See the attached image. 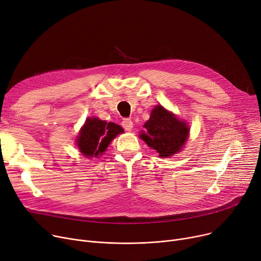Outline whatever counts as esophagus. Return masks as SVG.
Masks as SVG:
<instances>
[{"label": "esophagus", "mask_w": 261, "mask_h": 261, "mask_svg": "<svg viewBox=\"0 0 261 261\" xmlns=\"http://www.w3.org/2000/svg\"><path fill=\"white\" fill-rule=\"evenodd\" d=\"M121 126L123 127V129L127 131H131L133 128V122L130 118H125L121 121Z\"/></svg>", "instance_id": "esophagus-1"}]
</instances>
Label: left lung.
<instances>
[{
  "label": "left lung",
  "instance_id": "obj_1",
  "mask_svg": "<svg viewBox=\"0 0 261 261\" xmlns=\"http://www.w3.org/2000/svg\"><path fill=\"white\" fill-rule=\"evenodd\" d=\"M144 128L140 138L161 158H169L180 152L189 133L186 122L162 106L153 108Z\"/></svg>",
  "mask_w": 261,
  "mask_h": 261
}]
</instances>
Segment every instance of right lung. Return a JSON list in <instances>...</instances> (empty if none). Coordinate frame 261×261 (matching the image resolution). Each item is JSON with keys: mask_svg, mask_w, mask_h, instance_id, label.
Here are the masks:
<instances>
[{"mask_svg": "<svg viewBox=\"0 0 261 261\" xmlns=\"http://www.w3.org/2000/svg\"><path fill=\"white\" fill-rule=\"evenodd\" d=\"M123 129L114 122H107L97 117H88L76 139L79 151L85 156L99 158Z\"/></svg>", "mask_w": 261, "mask_h": 261, "instance_id": "obj_1", "label": "right lung"}]
</instances>
